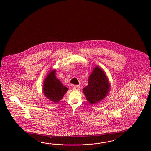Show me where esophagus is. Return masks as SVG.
<instances>
[{"mask_svg":"<svg viewBox=\"0 0 151 151\" xmlns=\"http://www.w3.org/2000/svg\"><path fill=\"white\" fill-rule=\"evenodd\" d=\"M80 87L79 86H74L73 87V90L74 91H79L80 89Z\"/></svg>","mask_w":151,"mask_h":151,"instance_id":"esophagus-1","label":"esophagus"}]
</instances>
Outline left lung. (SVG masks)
I'll use <instances>...</instances> for the list:
<instances>
[{"mask_svg":"<svg viewBox=\"0 0 151 151\" xmlns=\"http://www.w3.org/2000/svg\"><path fill=\"white\" fill-rule=\"evenodd\" d=\"M88 85L83 88L86 100L95 104L105 99L110 89V83L106 73L99 66L94 67L88 78Z\"/></svg>","mask_w":151,"mask_h":151,"instance_id":"1","label":"left lung"}]
</instances>
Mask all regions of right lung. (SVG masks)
<instances>
[{"label":"right lung","instance_id":"obj_1","mask_svg":"<svg viewBox=\"0 0 151 151\" xmlns=\"http://www.w3.org/2000/svg\"><path fill=\"white\" fill-rule=\"evenodd\" d=\"M42 91L46 98L54 103H57L62 99L68 88L57 78L56 70L54 69L50 71L44 79Z\"/></svg>","mask_w":151,"mask_h":151}]
</instances>
